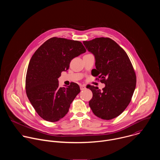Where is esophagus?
<instances>
[{"mask_svg":"<svg viewBox=\"0 0 160 160\" xmlns=\"http://www.w3.org/2000/svg\"><path fill=\"white\" fill-rule=\"evenodd\" d=\"M80 90H85V89L86 88L85 86L83 85H80Z\"/></svg>","mask_w":160,"mask_h":160,"instance_id":"esophagus-1","label":"esophagus"}]
</instances>
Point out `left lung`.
Returning a JSON list of instances; mask_svg holds the SVG:
<instances>
[{"label":"left lung","mask_w":160,"mask_h":160,"mask_svg":"<svg viewBox=\"0 0 160 160\" xmlns=\"http://www.w3.org/2000/svg\"><path fill=\"white\" fill-rule=\"evenodd\" d=\"M96 59L92 75L106 86L102 90L90 85L92 98L89 106L94 115L103 120L118 117L131 101L136 86V75L126 52L109 38L99 37L83 42Z\"/></svg>","instance_id":"8db88e82"}]
</instances>
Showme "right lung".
Here are the masks:
<instances>
[{
	"instance_id": "add662e5",
	"label": "right lung",
	"mask_w": 160,
	"mask_h": 160,
	"mask_svg": "<svg viewBox=\"0 0 160 160\" xmlns=\"http://www.w3.org/2000/svg\"><path fill=\"white\" fill-rule=\"evenodd\" d=\"M86 52L82 43L52 37L45 41L32 56L26 75L27 97L38 115L56 122L69 111L80 89L76 83L60 87L58 78L69 69L71 61Z\"/></svg>"
}]
</instances>
